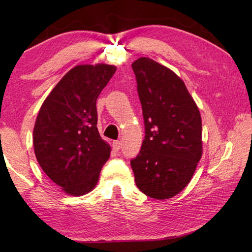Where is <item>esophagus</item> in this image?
<instances>
[{
    "instance_id": "obj_1",
    "label": "esophagus",
    "mask_w": 252,
    "mask_h": 252,
    "mask_svg": "<svg viewBox=\"0 0 252 252\" xmlns=\"http://www.w3.org/2000/svg\"><path fill=\"white\" fill-rule=\"evenodd\" d=\"M112 147H114L115 151L118 152L121 148V142L120 141H114V143H112Z\"/></svg>"
}]
</instances>
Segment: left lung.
Returning a JSON list of instances; mask_svg holds the SVG:
<instances>
[{"mask_svg":"<svg viewBox=\"0 0 252 252\" xmlns=\"http://www.w3.org/2000/svg\"><path fill=\"white\" fill-rule=\"evenodd\" d=\"M145 140L131 160L135 183L155 199H168L189 183L201 158V117L184 82L151 58L132 63Z\"/></svg>","mask_w":252,"mask_h":252,"instance_id":"obj_1","label":"left lung"}]
</instances>
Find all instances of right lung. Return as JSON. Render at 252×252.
Wrapping results in <instances>:
<instances>
[{
    "label": "right lung",
    "instance_id": "obj_1",
    "mask_svg": "<svg viewBox=\"0 0 252 252\" xmlns=\"http://www.w3.org/2000/svg\"><path fill=\"white\" fill-rule=\"evenodd\" d=\"M115 72L116 67L106 63L76 66L52 90L36 117L37 162L69 195L92 190L110 156V146L96 126V99Z\"/></svg>",
    "mask_w": 252,
    "mask_h": 252
}]
</instances>
